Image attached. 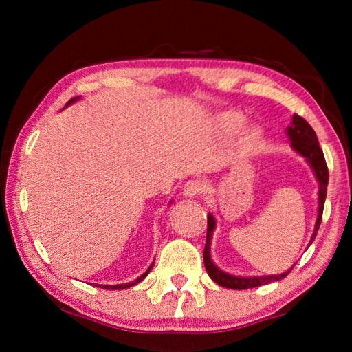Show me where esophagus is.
<instances>
[{
  "mask_svg": "<svg viewBox=\"0 0 352 352\" xmlns=\"http://www.w3.org/2000/svg\"><path fill=\"white\" fill-rule=\"evenodd\" d=\"M204 189H205L204 183L197 182V180H190V182H188L186 184H184L183 195H184V197L194 199V197H197V195H200L201 192H204Z\"/></svg>",
  "mask_w": 352,
  "mask_h": 352,
  "instance_id": "obj_1",
  "label": "esophagus"
}]
</instances>
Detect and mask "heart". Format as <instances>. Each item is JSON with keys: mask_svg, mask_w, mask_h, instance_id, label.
<instances>
[{"mask_svg": "<svg viewBox=\"0 0 352 352\" xmlns=\"http://www.w3.org/2000/svg\"><path fill=\"white\" fill-rule=\"evenodd\" d=\"M243 121H245V118H243L242 113L239 111H225L222 115H219L216 118V129L219 130L220 133L225 135V136H230V135H234L237 130H239L243 126ZM259 130L258 129H252L247 135V138L250 142H256L259 140Z\"/></svg>", "mask_w": 352, "mask_h": 352, "instance_id": "heart-1", "label": "heart"}]
</instances>
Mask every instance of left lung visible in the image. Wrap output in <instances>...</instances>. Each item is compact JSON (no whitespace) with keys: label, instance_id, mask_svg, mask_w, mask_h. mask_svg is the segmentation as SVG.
<instances>
[{"label":"left lung","instance_id":"obj_1","mask_svg":"<svg viewBox=\"0 0 352 352\" xmlns=\"http://www.w3.org/2000/svg\"><path fill=\"white\" fill-rule=\"evenodd\" d=\"M287 136L290 140L292 147H294V151L300 153L301 157H305L306 162L311 164L315 178H317V182H318V216H317V222H315V230H314V234L311 237V242H309V243H312L315 236H317V233H318L321 217H323L327 182H329V170H327L324 155L318 144L317 135H315L314 129L309 126L305 118L294 115L292 124L287 127ZM214 228H216V220H214L211 214H208V231H206V243H205V250H204V262H205L208 275H210V278L214 283L222 285V287L234 289V290L259 287V285L279 281V279L287 276L290 270L294 269V267H290L287 272L281 273V275L248 276V278L234 276L223 270H220L211 259V237L214 233Z\"/></svg>","mask_w":352,"mask_h":352}]
</instances>
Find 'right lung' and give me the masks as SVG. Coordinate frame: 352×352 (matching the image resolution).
<instances>
[{"label": "right lung", "instance_id": "1", "mask_svg": "<svg viewBox=\"0 0 352 352\" xmlns=\"http://www.w3.org/2000/svg\"><path fill=\"white\" fill-rule=\"evenodd\" d=\"M80 96H77V98H73V99H71V100H68V104H67V107L68 105H71V104H73V102H76V100L77 99H79ZM155 262V261H153ZM153 262H152V265L151 267H148V269L144 272V273H142V275L140 276V278H136L135 279V281H132V283H127V284H116V285H102V284H100V285H98V287H102V289H109V290H119V289H127V287H132V285H135V284H138V283H141L142 281V279H144L147 275H148V272H151L152 270V267H153Z\"/></svg>", "mask_w": 352, "mask_h": 352}]
</instances>
